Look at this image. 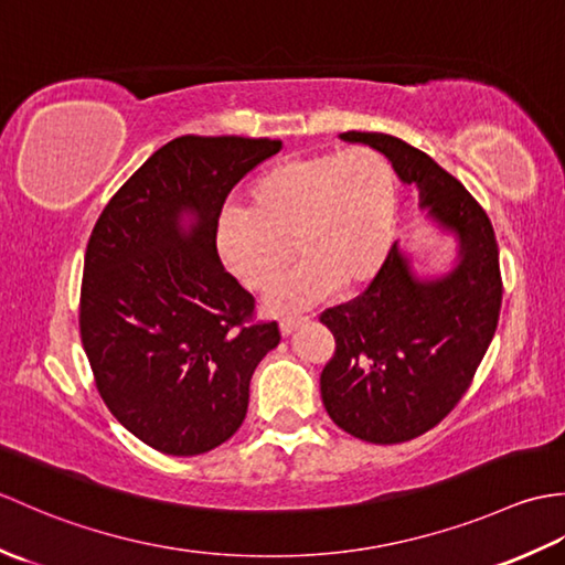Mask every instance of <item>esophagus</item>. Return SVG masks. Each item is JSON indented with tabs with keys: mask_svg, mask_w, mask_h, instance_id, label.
Masks as SVG:
<instances>
[{
	"mask_svg": "<svg viewBox=\"0 0 565 565\" xmlns=\"http://www.w3.org/2000/svg\"><path fill=\"white\" fill-rule=\"evenodd\" d=\"M306 322H308V318H284V320L279 322V330H281L284 338H289V334H291L296 328L306 326Z\"/></svg>",
	"mask_w": 565,
	"mask_h": 565,
	"instance_id": "obj_1",
	"label": "esophagus"
}]
</instances>
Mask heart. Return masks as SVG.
<instances>
[{
    "mask_svg": "<svg viewBox=\"0 0 565 565\" xmlns=\"http://www.w3.org/2000/svg\"><path fill=\"white\" fill-rule=\"evenodd\" d=\"M395 174L369 148L316 152L276 162L247 189V211L225 209L215 249L247 289L264 291L291 257L303 259L264 298L269 313H298L342 286L369 284L388 257L395 227Z\"/></svg>",
    "mask_w": 565,
    "mask_h": 565,
    "instance_id": "heart-1",
    "label": "heart"
}]
</instances>
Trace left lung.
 <instances>
[{"label": "left lung", "instance_id": "obj_1", "mask_svg": "<svg viewBox=\"0 0 565 565\" xmlns=\"http://www.w3.org/2000/svg\"><path fill=\"white\" fill-rule=\"evenodd\" d=\"M340 138L386 154L449 243V267L435 274H419L423 257L393 243L369 289L320 316L334 338L320 374L332 423L371 444H401L439 425L471 386L500 318L498 243L478 201L423 150L386 134Z\"/></svg>", "mask_w": 565, "mask_h": 565}]
</instances>
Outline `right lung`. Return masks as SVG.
<instances>
[{"instance_id": "right-lung-1", "label": "right lung", "mask_w": 565, "mask_h": 565, "mask_svg": "<svg viewBox=\"0 0 565 565\" xmlns=\"http://www.w3.org/2000/svg\"><path fill=\"white\" fill-rule=\"evenodd\" d=\"M279 150L269 138H174L116 191L89 235L82 347L111 415L162 454L196 456L231 439L252 374L281 340L276 322H249L255 298L215 249L227 194Z\"/></svg>"}]
</instances>
